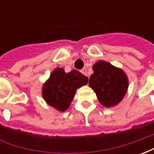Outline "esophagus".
I'll return each instance as SVG.
<instances>
[{"instance_id": "34e87169", "label": "esophagus", "mask_w": 154, "mask_h": 154, "mask_svg": "<svg viewBox=\"0 0 154 154\" xmlns=\"http://www.w3.org/2000/svg\"><path fill=\"white\" fill-rule=\"evenodd\" d=\"M81 72H82V74H84L85 76H87V77H89L88 74H87V69H86V68H82V69L81 70Z\"/></svg>"}]
</instances>
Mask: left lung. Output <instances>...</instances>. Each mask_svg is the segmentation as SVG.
Instances as JSON below:
<instances>
[{
	"label": "left lung",
	"instance_id": "8db88e82",
	"mask_svg": "<svg viewBox=\"0 0 154 154\" xmlns=\"http://www.w3.org/2000/svg\"><path fill=\"white\" fill-rule=\"evenodd\" d=\"M93 71L94 73L89 79V85L95 91L100 103L106 107L117 105L123 99L128 88L125 73L104 61L94 64Z\"/></svg>",
	"mask_w": 154,
	"mask_h": 154
}]
</instances>
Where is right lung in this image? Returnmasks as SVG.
Segmentation results:
<instances>
[{"instance_id": "add662e5", "label": "right lung", "mask_w": 154, "mask_h": 154, "mask_svg": "<svg viewBox=\"0 0 154 154\" xmlns=\"http://www.w3.org/2000/svg\"><path fill=\"white\" fill-rule=\"evenodd\" d=\"M88 78L77 70L66 73L57 67L51 73L43 87V97L49 106L65 111L70 106L77 88L86 85Z\"/></svg>"}]
</instances>
